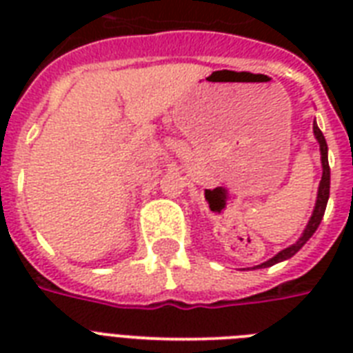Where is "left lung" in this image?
Masks as SVG:
<instances>
[{"mask_svg": "<svg viewBox=\"0 0 353 353\" xmlns=\"http://www.w3.org/2000/svg\"><path fill=\"white\" fill-rule=\"evenodd\" d=\"M313 133H315V137L319 141V146H321V161H323V179H321V185H319V192H317V203H315V209H313V214L307 221L306 229L302 232V236L296 240V243L293 245L285 247L279 254H274L271 260L268 262L260 263L256 268H271L274 263L282 262V260H288L291 258L295 252L301 251V247L306 243L310 238L313 236V232L317 231V227L321 225V220H323L324 210H326V205H328V198H330V165H328V144H326V139H324L323 132L319 130V126L313 122Z\"/></svg>", "mask_w": 353, "mask_h": 353, "instance_id": "1", "label": "left lung"}]
</instances>
